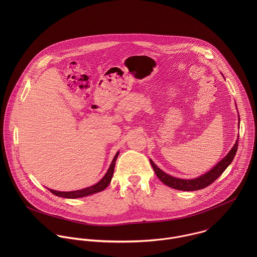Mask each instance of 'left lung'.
I'll list each match as a JSON object with an SVG mask.
<instances>
[{"mask_svg": "<svg viewBox=\"0 0 257 257\" xmlns=\"http://www.w3.org/2000/svg\"><path fill=\"white\" fill-rule=\"evenodd\" d=\"M238 125H239V114H238ZM238 137H237V140H236L234 146L231 147V149L225 155L224 158H222L220 162L215 167H213L209 172H207L204 175H202L198 178H195V179L186 180V179L175 178L173 176L166 174L161 169H159L151 159H150V164H151L156 176L159 178V180L162 183H164L173 189H177V190H181V191H196V190L204 189V188L208 187L209 185H211L214 181H216L222 174V172L226 169V167L232 162V160L235 156V153L237 151Z\"/></svg>", "mask_w": 257, "mask_h": 257, "instance_id": "8db88e82", "label": "left lung"}]
</instances>
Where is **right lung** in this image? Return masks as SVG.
<instances>
[{
  "label": "right lung",
  "mask_w": 257,
  "mask_h": 257,
  "mask_svg": "<svg viewBox=\"0 0 257 257\" xmlns=\"http://www.w3.org/2000/svg\"><path fill=\"white\" fill-rule=\"evenodd\" d=\"M118 152H116V154L114 155L111 163H110V167L107 171V173L105 174V176L95 185L82 189V190H77V191H71V192H60V191H55L52 189H48L52 194L58 196V197H62V198H68V199H75V198H81V197H86L98 192H101L103 190H105L109 184L110 183V180L112 178L113 175V170H114V165H115V160L117 158Z\"/></svg>",
  "instance_id": "obj_1"
}]
</instances>
